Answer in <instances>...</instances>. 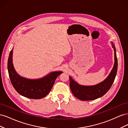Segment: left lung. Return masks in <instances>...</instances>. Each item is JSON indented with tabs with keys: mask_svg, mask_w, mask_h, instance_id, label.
Segmentation results:
<instances>
[{
	"mask_svg": "<svg viewBox=\"0 0 128 128\" xmlns=\"http://www.w3.org/2000/svg\"><path fill=\"white\" fill-rule=\"evenodd\" d=\"M112 47L114 50L115 62L114 67L110 74L104 82L94 86H85L78 85L69 77V86L72 92L75 97L83 101L92 100L102 97L110 90L118 70V59L115 45L112 42Z\"/></svg>",
	"mask_w": 128,
	"mask_h": 128,
	"instance_id": "obj_1",
	"label": "left lung"
}]
</instances>
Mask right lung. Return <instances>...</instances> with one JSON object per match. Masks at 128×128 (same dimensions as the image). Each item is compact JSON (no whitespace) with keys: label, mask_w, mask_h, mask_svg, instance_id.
I'll use <instances>...</instances> for the list:
<instances>
[{"label":"right lung","mask_w":128,"mask_h":128,"mask_svg":"<svg viewBox=\"0 0 128 128\" xmlns=\"http://www.w3.org/2000/svg\"><path fill=\"white\" fill-rule=\"evenodd\" d=\"M13 49L8 56L7 68L10 82L15 90L22 96L30 99H40L51 91L57 77L62 72H53L40 80H29L19 76L14 70L12 63Z\"/></svg>","instance_id":"1"}]
</instances>
